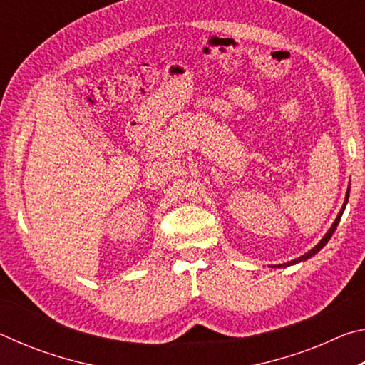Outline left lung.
<instances>
[{
  "label": "left lung",
  "mask_w": 365,
  "mask_h": 365,
  "mask_svg": "<svg viewBox=\"0 0 365 365\" xmlns=\"http://www.w3.org/2000/svg\"><path fill=\"white\" fill-rule=\"evenodd\" d=\"M348 196H349V188H348V193H346V201H344V205H343V207H341V211H339V214H338V217L335 219V222H333V225L330 227V230L325 233V237L320 240V242L314 246V248L311 250V251H307L306 255H302L301 257H298V259H294V261H292V262H287V264H280V265H277V267H288V265H292V264H296V262H301V261H306V259H309V257H312L314 255H316L317 251H320L324 248V246L329 243V240L331 238V235H333V232L336 230V227H338V224H339V219H341V215H343V211H344V207H346V202H348Z\"/></svg>",
  "instance_id": "left-lung-1"
}]
</instances>
